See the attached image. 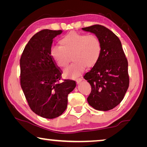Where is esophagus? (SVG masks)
I'll use <instances>...</instances> for the list:
<instances>
[{"label":"esophagus","mask_w":147,"mask_h":147,"mask_svg":"<svg viewBox=\"0 0 147 147\" xmlns=\"http://www.w3.org/2000/svg\"><path fill=\"white\" fill-rule=\"evenodd\" d=\"M82 81V79L81 78H78V79L76 80V83L78 84H79Z\"/></svg>","instance_id":"esophagus-1"}]
</instances>
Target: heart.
I'll return each mask as SVG.
<instances>
[{
    "label": "heart",
    "instance_id": "obj_1",
    "mask_svg": "<svg viewBox=\"0 0 147 147\" xmlns=\"http://www.w3.org/2000/svg\"><path fill=\"white\" fill-rule=\"evenodd\" d=\"M60 46L51 49V54L61 68L67 65L72 56L74 61L64 71L67 78H76L83 73L86 66L91 67L97 63L102 53V43L94 35L72 32L59 40Z\"/></svg>",
    "mask_w": 147,
    "mask_h": 147
}]
</instances>
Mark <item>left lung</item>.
I'll return each mask as SVG.
<instances>
[{
    "mask_svg": "<svg viewBox=\"0 0 147 147\" xmlns=\"http://www.w3.org/2000/svg\"><path fill=\"white\" fill-rule=\"evenodd\" d=\"M82 30L94 34L102 43L100 59L84 76L91 86L87 100L96 110H110L121 103L128 88L127 59L120 39L110 30L100 24Z\"/></svg>",
    "mask_w": 147,
    "mask_h": 147,
    "instance_id": "left-lung-1",
    "label": "left lung"
}]
</instances>
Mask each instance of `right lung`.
Returning <instances> with one entry per match:
<instances>
[{"mask_svg":"<svg viewBox=\"0 0 147 147\" xmlns=\"http://www.w3.org/2000/svg\"><path fill=\"white\" fill-rule=\"evenodd\" d=\"M62 30L45 29L32 36L20 59L21 86L30 108L43 118L54 119L67 106L68 94L75 81L61 79L62 71L52 58L53 39Z\"/></svg>","mask_w":147,"mask_h":147,"instance_id":"right-lung-1","label":"right lung"}]
</instances>
